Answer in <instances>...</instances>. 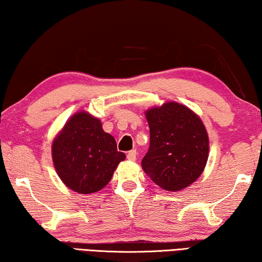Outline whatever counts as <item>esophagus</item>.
Returning a JSON list of instances; mask_svg holds the SVG:
<instances>
[{
  "instance_id": "esophagus-1",
  "label": "esophagus",
  "mask_w": 262,
  "mask_h": 262,
  "mask_svg": "<svg viewBox=\"0 0 262 262\" xmlns=\"http://www.w3.org/2000/svg\"><path fill=\"white\" fill-rule=\"evenodd\" d=\"M126 156L128 161H136V159H137V152H136V150H131V151L127 152Z\"/></svg>"
}]
</instances>
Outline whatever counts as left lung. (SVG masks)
<instances>
[{"mask_svg":"<svg viewBox=\"0 0 262 262\" xmlns=\"http://www.w3.org/2000/svg\"><path fill=\"white\" fill-rule=\"evenodd\" d=\"M145 117L150 145L143 170L166 191L188 187L202 175L209 157V136L202 119L174 101L148 110Z\"/></svg>","mask_w":262,"mask_h":262,"instance_id":"8db88e82","label":"left lung"}]
</instances>
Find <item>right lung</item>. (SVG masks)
<instances>
[{
    "mask_svg": "<svg viewBox=\"0 0 262 262\" xmlns=\"http://www.w3.org/2000/svg\"><path fill=\"white\" fill-rule=\"evenodd\" d=\"M56 171L67 187L81 194L98 192L111 181L125 154L113 136L87 112L75 113L52 143Z\"/></svg>",
    "mask_w": 262,
    "mask_h": 262,
    "instance_id": "obj_1",
    "label": "right lung"
}]
</instances>
